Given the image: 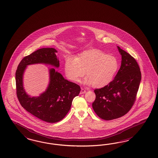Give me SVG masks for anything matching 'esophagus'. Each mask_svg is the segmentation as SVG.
<instances>
[{
    "instance_id": "1",
    "label": "esophagus",
    "mask_w": 158,
    "mask_h": 158,
    "mask_svg": "<svg viewBox=\"0 0 158 158\" xmlns=\"http://www.w3.org/2000/svg\"><path fill=\"white\" fill-rule=\"evenodd\" d=\"M86 92V90L84 88H82L81 89V92H80V94H85Z\"/></svg>"
}]
</instances>
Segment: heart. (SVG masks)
I'll use <instances>...</instances> for the list:
<instances>
[{
    "mask_svg": "<svg viewBox=\"0 0 158 158\" xmlns=\"http://www.w3.org/2000/svg\"><path fill=\"white\" fill-rule=\"evenodd\" d=\"M118 66V60L115 56L94 49L84 52L77 57L66 56L64 72L70 80L79 82L86 71L87 77L84 83L101 88L112 81Z\"/></svg>",
    "mask_w": 158,
    "mask_h": 158,
    "instance_id": "heart-1",
    "label": "heart"
}]
</instances>
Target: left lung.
<instances>
[{"label":"left lung","mask_w":158,"mask_h":158,"mask_svg":"<svg viewBox=\"0 0 158 158\" xmlns=\"http://www.w3.org/2000/svg\"><path fill=\"white\" fill-rule=\"evenodd\" d=\"M117 48L122 55V64L116 76L107 85L94 90L96 98L92 103L93 109L105 120L122 117L130 111L141 80L136 60L119 46Z\"/></svg>","instance_id":"1"}]
</instances>
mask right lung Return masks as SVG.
I'll list each match as a JSON object with an SVG mask.
<instances>
[{"instance_id":"add662e5","label":"right lung","mask_w":158,"mask_h":158,"mask_svg":"<svg viewBox=\"0 0 158 158\" xmlns=\"http://www.w3.org/2000/svg\"><path fill=\"white\" fill-rule=\"evenodd\" d=\"M57 52L54 48H42L24 57L15 72L16 94L22 107L43 121L58 122L66 116L71 107L73 98L78 95L80 87L69 81L55 69L49 70L50 82L45 92L38 97H30L24 88L23 76L27 65L45 63L59 67Z\"/></svg>"}]
</instances>
